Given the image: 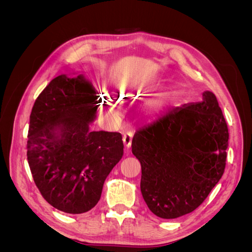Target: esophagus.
<instances>
[{"label":"esophagus","mask_w":252,"mask_h":252,"mask_svg":"<svg viewBox=\"0 0 252 252\" xmlns=\"http://www.w3.org/2000/svg\"><path fill=\"white\" fill-rule=\"evenodd\" d=\"M132 136H133V133H132L131 131L126 132V133L124 134V136H123V142H124V145H125V146H126L127 148H129V147L131 146Z\"/></svg>","instance_id":"1"}]
</instances>
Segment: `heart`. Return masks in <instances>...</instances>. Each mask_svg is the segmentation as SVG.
Here are the masks:
<instances>
[{
	"mask_svg": "<svg viewBox=\"0 0 252 252\" xmlns=\"http://www.w3.org/2000/svg\"><path fill=\"white\" fill-rule=\"evenodd\" d=\"M178 94H179V91H178V89H175L174 91H172V93L170 94V95L168 96V98H174L175 97V95H178ZM105 100H107V102H108V104H105V106H106V109H107L109 112H111V113H114V112H117V108H116V106L113 105V102H111V100H112V97H110V100H109V97H108V95L107 96H105ZM106 102V101H105Z\"/></svg>",
	"mask_w": 252,
	"mask_h": 252,
	"instance_id": "obj_1",
	"label": "heart"
}]
</instances>
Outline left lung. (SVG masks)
I'll return each instance as SVG.
<instances>
[{"mask_svg":"<svg viewBox=\"0 0 252 252\" xmlns=\"http://www.w3.org/2000/svg\"><path fill=\"white\" fill-rule=\"evenodd\" d=\"M228 127L217 96L185 105L136 130L132 154L142 167L141 191L152 213L175 219L206 200L225 170Z\"/></svg>","mask_w":252,"mask_h":252,"instance_id":"left-lung-1","label":"left lung"}]
</instances>
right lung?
<instances>
[{"mask_svg":"<svg viewBox=\"0 0 252 252\" xmlns=\"http://www.w3.org/2000/svg\"><path fill=\"white\" fill-rule=\"evenodd\" d=\"M98 102L83 74H62L44 88L30 113V171L44 199L66 213L94 207L106 178L124 154L121 133L89 130Z\"/></svg>","mask_w":252,"mask_h":252,"instance_id":"obj_1","label":"right lung"}]
</instances>
